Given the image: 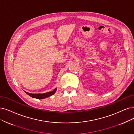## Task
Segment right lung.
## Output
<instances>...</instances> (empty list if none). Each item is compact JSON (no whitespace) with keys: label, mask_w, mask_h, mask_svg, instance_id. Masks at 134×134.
Listing matches in <instances>:
<instances>
[{"label":"right lung","mask_w":134,"mask_h":134,"mask_svg":"<svg viewBox=\"0 0 134 134\" xmlns=\"http://www.w3.org/2000/svg\"><path fill=\"white\" fill-rule=\"evenodd\" d=\"M57 90V89L55 88L54 89V90L52 91V92H49L48 93H43V94H31V93H27L26 92H25V93L29 96H30V97L34 98H36V99H44V98H47L49 96H51L53 94H54V93L56 92Z\"/></svg>","instance_id":"right-lung-1"}]
</instances>
